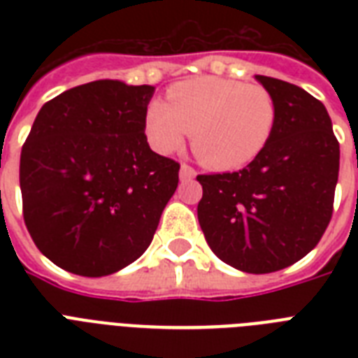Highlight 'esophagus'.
<instances>
[{"mask_svg": "<svg viewBox=\"0 0 358 358\" xmlns=\"http://www.w3.org/2000/svg\"><path fill=\"white\" fill-rule=\"evenodd\" d=\"M195 169L189 167L187 163H182V167H180V180L185 182V180H193L195 178Z\"/></svg>", "mask_w": 358, "mask_h": 358, "instance_id": "1", "label": "esophagus"}]
</instances>
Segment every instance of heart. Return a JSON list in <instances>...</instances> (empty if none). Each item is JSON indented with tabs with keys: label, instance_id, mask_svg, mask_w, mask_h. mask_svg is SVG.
Segmentation results:
<instances>
[{
	"label": "heart",
	"instance_id": "obj_1",
	"mask_svg": "<svg viewBox=\"0 0 358 358\" xmlns=\"http://www.w3.org/2000/svg\"><path fill=\"white\" fill-rule=\"evenodd\" d=\"M277 126V102L256 83L195 78L167 91V103L146 109L145 134L159 154L182 148L191 134L193 152L213 171H239L266 150Z\"/></svg>",
	"mask_w": 358,
	"mask_h": 358
}]
</instances>
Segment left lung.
<instances>
[{"instance_id":"obj_1","label":"left lung","mask_w":358,"mask_h":358,"mask_svg":"<svg viewBox=\"0 0 358 358\" xmlns=\"http://www.w3.org/2000/svg\"><path fill=\"white\" fill-rule=\"evenodd\" d=\"M256 80L277 102L266 150L238 173L199 174V223L210 249L239 271L273 273L306 256L333 215L340 145L320 100L288 81Z\"/></svg>"}]
</instances>
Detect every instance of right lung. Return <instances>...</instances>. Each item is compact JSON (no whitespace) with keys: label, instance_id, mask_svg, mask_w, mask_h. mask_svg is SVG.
<instances>
[{"label":"right lung","instance_id":"add662e5","mask_svg":"<svg viewBox=\"0 0 358 358\" xmlns=\"http://www.w3.org/2000/svg\"><path fill=\"white\" fill-rule=\"evenodd\" d=\"M154 91L91 81L36 115L22 146L20 189L25 227L55 266L103 277L148 249L180 171L146 143Z\"/></svg>","mask_w":358,"mask_h":358}]
</instances>
